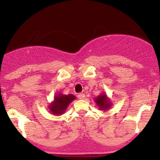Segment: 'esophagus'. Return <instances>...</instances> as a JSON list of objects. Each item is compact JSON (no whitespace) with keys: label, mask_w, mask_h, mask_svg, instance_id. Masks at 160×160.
<instances>
[{"label":"esophagus","mask_w":160,"mask_h":160,"mask_svg":"<svg viewBox=\"0 0 160 160\" xmlns=\"http://www.w3.org/2000/svg\"><path fill=\"white\" fill-rule=\"evenodd\" d=\"M78 97L79 99H84L85 98V95H84L83 93H79L78 95Z\"/></svg>","instance_id":"1"}]
</instances>
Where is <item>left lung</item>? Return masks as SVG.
<instances>
[{
	"label": "left lung",
	"mask_w": 160,
	"mask_h": 160,
	"mask_svg": "<svg viewBox=\"0 0 160 160\" xmlns=\"http://www.w3.org/2000/svg\"><path fill=\"white\" fill-rule=\"evenodd\" d=\"M95 102L97 104L99 108L101 110H103V111L109 109L111 106V102H110L109 98H108L106 94H102L97 97L95 99Z\"/></svg>",
	"instance_id": "obj_1"
}]
</instances>
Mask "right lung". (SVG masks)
Returning a JSON list of instances; mask_svg holds the SVG:
<instances>
[{
	"mask_svg": "<svg viewBox=\"0 0 160 160\" xmlns=\"http://www.w3.org/2000/svg\"><path fill=\"white\" fill-rule=\"evenodd\" d=\"M76 99L74 95L58 94L54 97V101L49 105V111L52 114L59 116L65 113L69 104Z\"/></svg>",
	"mask_w": 160,
	"mask_h": 160,
	"instance_id": "right-lung-1",
	"label": "right lung"
}]
</instances>
